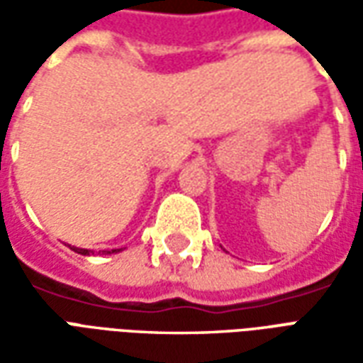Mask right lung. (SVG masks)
I'll return each instance as SVG.
<instances>
[{
    "instance_id": "1",
    "label": "right lung",
    "mask_w": 363,
    "mask_h": 363,
    "mask_svg": "<svg viewBox=\"0 0 363 363\" xmlns=\"http://www.w3.org/2000/svg\"><path fill=\"white\" fill-rule=\"evenodd\" d=\"M69 249L74 252H77V255H83V257H91V255H95L93 251H89V249H77V247H74V245H67ZM122 249H112V251H103V255H114V252H120ZM101 255V252H99Z\"/></svg>"
}]
</instances>
